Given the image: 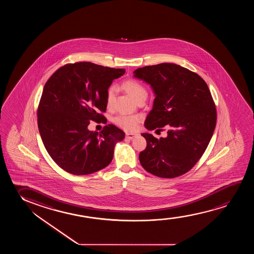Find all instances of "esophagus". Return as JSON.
I'll return each mask as SVG.
<instances>
[{
    "instance_id": "34e87169",
    "label": "esophagus",
    "mask_w": 254,
    "mask_h": 254,
    "mask_svg": "<svg viewBox=\"0 0 254 254\" xmlns=\"http://www.w3.org/2000/svg\"><path fill=\"white\" fill-rule=\"evenodd\" d=\"M137 136H138V134H136V133H129V132L126 133V138L128 139H134Z\"/></svg>"
}]
</instances>
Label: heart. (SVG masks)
Returning <instances> with one entry per match:
<instances>
[{"mask_svg":"<svg viewBox=\"0 0 254 254\" xmlns=\"http://www.w3.org/2000/svg\"><path fill=\"white\" fill-rule=\"evenodd\" d=\"M122 88L130 94L133 100L139 101V99L146 98L147 92L142 84L138 80H125L122 85ZM115 99V88L110 87L107 93V103L110 106ZM115 124L127 131H133L138 127L140 118L137 115H119L114 120Z\"/></svg>","mask_w":254,"mask_h":254,"instance_id":"heart-1","label":"heart"}]
</instances>
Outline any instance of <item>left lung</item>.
I'll list each match as a JSON object with an SVG mask.
<instances>
[{"instance_id":"left-lung-1","label":"left lung","mask_w":254,"mask_h":254,"mask_svg":"<svg viewBox=\"0 0 254 254\" xmlns=\"http://www.w3.org/2000/svg\"><path fill=\"white\" fill-rule=\"evenodd\" d=\"M133 76L149 84L155 95L145 127L167 136L156 139L144 132L146 149L139 162L150 174L175 178L188 173L205 153L216 126V108L205 80L174 63L139 67Z\"/></svg>"}]
</instances>
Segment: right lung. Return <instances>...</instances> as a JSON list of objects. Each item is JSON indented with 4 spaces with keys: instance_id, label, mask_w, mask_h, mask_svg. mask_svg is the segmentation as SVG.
<instances>
[{
    "instance_id": "right-lung-1",
    "label": "right lung",
    "mask_w": 254,
    "mask_h": 254,
    "mask_svg": "<svg viewBox=\"0 0 254 254\" xmlns=\"http://www.w3.org/2000/svg\"><path fill=\"white\" fill-rule=\"evenodd\" d=\"M125 73L91 63L60 67L46 82L39 104L38 128L50 157L63 170L86 175L110 164L116 143L125 132L115 125L101 133L87 128L91 121L103 122L107 93L113 80Z\"/></svg>"
}]
</instances>
